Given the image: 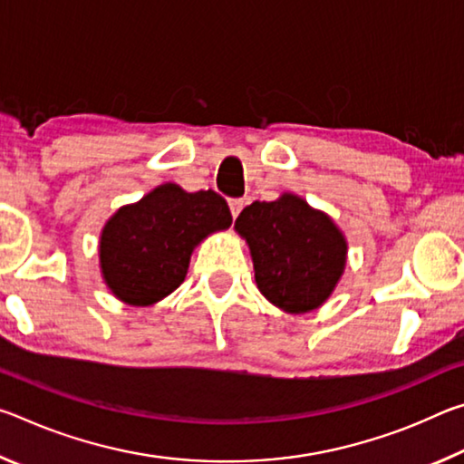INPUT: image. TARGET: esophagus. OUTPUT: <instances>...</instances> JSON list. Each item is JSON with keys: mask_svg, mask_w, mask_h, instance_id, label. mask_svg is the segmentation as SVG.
Listing matches in <instances>:
<instances>
[{"mask_svg": "<svg viewBox=\"0 0 464 464\" xmlns=\"http://www.w3.org/2000/svg\"><path fill=\"white\" fill-rule=\"evenodd\" d=\"M243 204H246V202H243L241 198H233V200H229V210H231V217H233V218H237V217H239V213L243 210Z\"/></svg>", "mask_w": 464, "mask_h": 464, "instance_id": "34e87169", "label": "esophagus"}]
</instances>
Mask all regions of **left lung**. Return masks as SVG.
<instances>
[{"label":"left lung","instance_id":"1","mask_svg":"<svg viewBox=\"0 0 464 464\" xmlns=\"http://www.w3.org/2000/svg\"><path fill=\"white\" fill-rule=\"evenodd\" d=\"M235 231L247 243L260 293L293 315L319 309L348 260V241L334 218L290 192L249 204Z\"/></svg>","mask_w":464,"mask_h":464}]
</instances>
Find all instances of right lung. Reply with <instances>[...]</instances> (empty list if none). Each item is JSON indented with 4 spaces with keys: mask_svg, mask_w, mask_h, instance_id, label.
I'll return each instance as SVG.
<instances>
[{
    "mask_svg": "<svg viewBox=\"0 0 464 464\" xmlns=\"http://www.w3.org/2000/svg\"><path fill=\"white\" fill-rule=\"evenodd\" d=\"M233 223L223 196L161 184L124 204L100 233V270L119 301L151 307L182 285L194 247Z\"/></svg>",
    "mask_w": 464,
    "mask_h": 464,
    "instance_id": "1",
    "label": "right lung"
}]
</instances>
